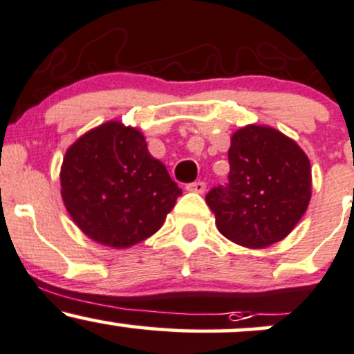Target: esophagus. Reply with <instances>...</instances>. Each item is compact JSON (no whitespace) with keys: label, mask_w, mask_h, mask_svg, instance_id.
<instances>
[{"label":"esophagus","mask_w":354,"mask_h":354,"mask_svg":"<svg viewBox=\"0 0 354 354\" xmlns=\"http://www.w3.org/2000/svg\"><path fill=\"white\" fill-rule=\"evenodd\" d=\"M186 189L191 191V193H198V194H203L206 189V183L205 181H194V183H189L188 186H186Z\"/></svg>","instance_id":"obj_1"}]
</instances>
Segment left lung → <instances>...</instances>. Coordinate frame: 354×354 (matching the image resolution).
<instances>
[{"mask_svg":"<svg viewBox=\"0 0 354 354\" xmlns=\"http://www.w3.org/2000/svg\"><path fill=\"white\" fill-rule=\"evenodd\" d=\"M230 183L206 194L218 231L261 250L295 230L311 200V165L298 143L278 129L248 124L231 136Z\"/></svg>","mask_w":354,"mask_h":354,"instance_id":"1","label":"left lung"}]
</instances>
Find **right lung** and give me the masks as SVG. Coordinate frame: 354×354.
Here are the masks:
<instances>
[{"label": "right lung", "mask_w": 354, "mask_h": 354, "mask_svg": "<svg viewBox=\"0 0 354 354\" xmlns=\"http://www.w3.org/2000/svg\"><path fill=\"white\" fill-rule=\"evenodd\" d=\"M61 198L84 236L124 250L163 226L181 189L148 151L145 135L121 121L89 129L66 149Z\"/></svg>", "instance_id": "1"}]
</instances>
